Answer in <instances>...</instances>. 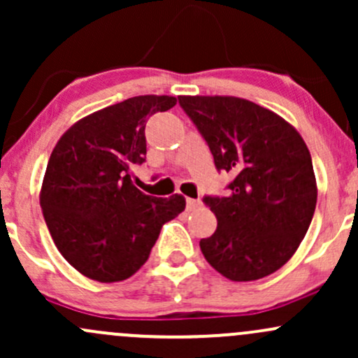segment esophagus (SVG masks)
Instances as JSON below:
<instances>
[{"label":"esophagus","instance_id":"1","mask_svg":"<svg viewBox=\"0 0 358 358\" xmlns=\"http://www.w3.org/2000/svg\"><path fill=\"white\" fill-rule=\"evenodd\" d=\"M199 206H201V201H199V199H193V198L186 199V208L189 211L199 208Z\"/></svg>","mask_w":358,"mask_h":358}]
</instances>
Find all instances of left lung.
Listing matches in <instances>:
<instances>
[{"instance_id": "left-lung-1", "label": "left lung", "mask_w": 358, "mask_h": 358, "mask_svg": "<svg viewBox=\"0 0 358 358\" xmlns=\"http://www.w3.org/2000/svg\"><path fill=\"white\" fill-rule=\"evenodd\" d=\"M178 99L217 171L234 178L225 196L203 198L218 222L213 236L199 241L203 256L234 282L271 275L297 251L316 210V178L302 136L244 99Z\"/></svg>"}]
</instances>
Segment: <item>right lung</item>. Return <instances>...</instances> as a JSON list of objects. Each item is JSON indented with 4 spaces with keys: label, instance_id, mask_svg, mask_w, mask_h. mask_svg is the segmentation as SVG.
<instances>
[{
    "label": "right lung",
    "instance_id": "right-lung-1",
    "mask_svg": "<svg viewBox=\"0 0 358 358\" xmlns=\"http://www.w3.org/2000/svg\"><path fill=\"white\" fill-rule=\"evenodd\" d=\"M178 99L140 95L73 124L52 150L41 208L57 251L97 282H121L148 259L165 222L186 206L180 194L155 198L131 182L147 160L145 126Z\"/></svg>",
    "mask_w": 358,
    "mask_h": 358
}]
</instances>
